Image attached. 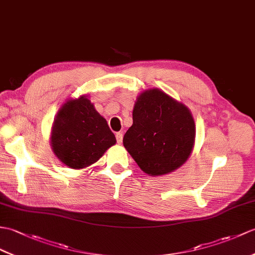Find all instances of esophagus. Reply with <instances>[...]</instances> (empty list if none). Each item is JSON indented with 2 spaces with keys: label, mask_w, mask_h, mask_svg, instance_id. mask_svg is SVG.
<instances>
[{
  "label": "esophagus",
  "mask_w": 255,
  "mask_h": 255,
  "mask_svg": "<svg viewBox=\"0 0 255 255\" xmlns=\"http://www.w3.org/2000/svg\"><path fill=\"white\" fill-rule=\"evenodd\" d=\"M116 140H117V143H122L123 142V133L122 132H117L116 133Z\"/></svg>",
  "instance_id": "1"
}]
</instances>
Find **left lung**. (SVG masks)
Instances as JSON below:
<instances>
[{
  "instance_id": "obj_1",
  "label": "left lung",
  "mask_w": 255,
  "mask_h": 255,
  "mask_svg": "<svg viewBox=\"0 0 255 255\" xmlns=\"http://www.w3.org/2000/svg\"><path fill=\"white\" fill-rule=\"evenodd\" d=\"M132 121L123 143L145 174H169L190 156L195 125L185 104L158 89H150L137 98Z\"/></svg>"
}]
</instances>
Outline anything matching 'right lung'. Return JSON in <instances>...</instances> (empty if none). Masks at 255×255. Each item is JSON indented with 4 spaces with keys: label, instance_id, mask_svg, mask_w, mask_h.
I'll list each match as a JSON object with an SVG mask.
<instances>
[{
    "label": "right lung",
    "instance_id": "1",
    "mask_svg": "<svg viewBox=\"0 0 255 255\" xmlns=\"http://www.w3.org/2000/svg\"><path fill=\"white\" fill-rule=\"evenodd\" d=\"M116 143L114 133L87 97L68 100L53 123L51 146L66 166L80 169L90 166Z\"/></svg>",
    "mask_w": 255,
    "mask_h": 255
}]
</instances>
